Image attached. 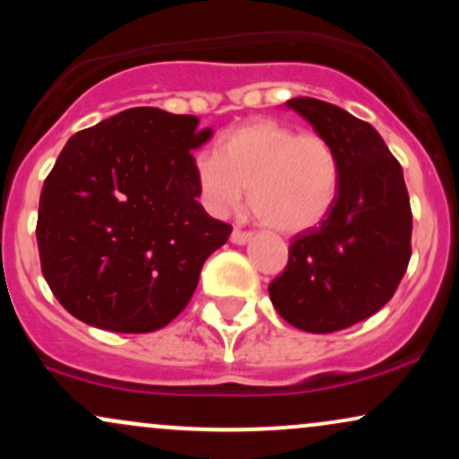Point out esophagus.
Returning a JSON list of instances; mask_svg holds the SVG:
<instances>
[{"label":"esophagus","mask_w":459,"mask_h":459,"mask_svg":"<svg viewBox=\"0 0 459 459\" xmlns=\"http://www.w3.org/2000/svg\"><path fill=\"white\" fill-rule=\"evenodd\" d=\"M250 239H252L250 230L235 229L233 235H230V241H233V244H237V246H244V244H247V241H250Z\"/></svg>","instance_id":"34e87169"}]
</instances>
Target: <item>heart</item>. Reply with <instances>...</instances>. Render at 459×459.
I'll use <instances>...</instances> for the list:
<instances>
[{"label":"heart","mask_w":459,"mask_h":459,"mask_svg":"<svg viewBox=\"0 0 459 459\" xmlns=\"http://www.w3.org/2000/svg\"><path fill=\"white\" fill-rule=\"evenodd\" d=\"M194 168L213 212L239 207L247 187L256 218L282 233L315 229L339 196L341 166L330 140L272 118L226 134L220 152H200Z\"/></svg>","instance_id":"b5f03b06"}]
</instances>
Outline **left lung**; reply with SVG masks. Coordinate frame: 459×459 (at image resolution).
<instances>
[{
	"instance_id": "1",
	"label": "left lung",
	"mask_w": 459,
	"mask_h": 459,
	"mask_svg": "<svg viewBox=\"0 0 459 459\" xmlns=\"http://www.w3.org/2000/svg\"><path fill=\"white\" fill-rule=\"evenodd\" d=\"M287 108L330 140L341 181L324 222L293 237L270 298L287 324L328 334L371 317L397 291L412 255V212L402 166L371 125L319 99Z\"/></svg>"
}]
</instances>
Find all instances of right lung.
I'll return each instance as SVG.
<instances>
[{
	"mask_svg": "<svg viewBox=\"0 0 459 459\" xmlns=\"http://www.w3.org/2000/svg\"><path fill=\"white\" fill-rule=\"evenodd\" d=\"M196 116L131 108L73 135L40 192L36 241L57 302L109 332L160 330L187 307L233 226L198 203Z\"/></svg>",
	"mask_w": 459,
	"mask_h": 459,
	"instance_id": "add662e5",
	"label": "right lung"
}]
</instances>
